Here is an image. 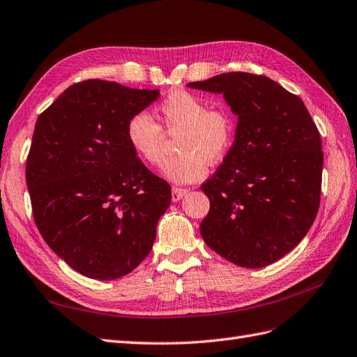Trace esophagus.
I'll return each mask as SVG.
<instances>
[{
    "label": "esophagus",
    "instance_id": "1",
    "mask_svg": "<svg viewBox=\"0 0 357 357\" xmlns=\"http://www.w3.org/2000/svg\"><path fill=\"white\" fill-rule=\"evenodd\" d=\"M188 192L187 188H179V187H173L172 188V200L173 202H179L182 197H184Z\"/></svg>",
    "mask_w": 357,
    "mask_h": 357
}]
</instances>
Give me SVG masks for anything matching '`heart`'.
I'll return each instance as SVG.
<instances>
[{"label": "heart", "mask_w": 357, "mask_h": 357, "mask_svg": "<svg viewBox=\"0 0 357 357\" xmlns=\"http://www.w3.org/2000/svg\"><path fill=\"white\" fill-rule=\"evenodd\" d=\"M167 135L176 136L179 155L170 158L165 175L188 184L206 176L208 161L217 165L227 157L236 137V118L224 106L209 107L208 101L188 91H173L160 103ZM127 140L135 154L151 166L165 160V131L146 112H137L127 122Z\"/></svg>", "instance_id": "b5f03b06"}]
</instances>
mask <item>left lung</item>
Masks as SVG:
<instances>
[{"label": "left lung", "instance_id": "8db88e82", "mask_svg": "<svg viewBox=\"0 0 357 357\" xmlns=\"http://www.w3.org/2000/svg\"><path fill=\"white\" fill-rule=\"evenodd\" d=\"M187 86L222 94L236 137L202 191L206 245L242 268H263L307 235L320 206L321 137L303 101L272 79L231 71Z\"/></svg>", "mask_w": 357, "mask_h": 357}]
</instances>
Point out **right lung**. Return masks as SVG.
Here are the masks:
<instances>
[{"instance_id":"obj_1","label":"right lung","mask_w":357,"mask_h":357,"mask_svg":"<svg viewBox=\"0 0 357 357\" xmlns=\"http://www.w3.org/2000/svg\"><path fill=\"white\" fill-rule=\"evenodd\" d=\"M158 96L84 80L36 122L25 170L36 226L88 278L116 280L137 268L170 205V185L139 160L126 135L128 119Z\"/></svg>"}]
</instances>
